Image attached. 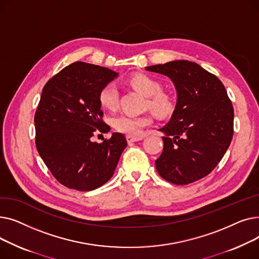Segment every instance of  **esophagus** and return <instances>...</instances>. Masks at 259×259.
I'll use <instances>...</instances> for the list:
<instances>
[{"label": "esophagus", "mask_w": 259, "mask_h": 259, "mask_svg": "<svg viewBox=\"0 0 259 259\" xmlns=\"http://www.w3.org/2000/svg\"><path fill=\"white\" fill-rule=\"evenodd\" d=\"M144 139L143 135H127V142L130 143H134V142H138V141H142Z\"/></svg>", "instance_id": "obj_1"}]
</instances>
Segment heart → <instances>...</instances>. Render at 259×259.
Segmentation results:
<instances>
[{
	"mask_svg": "<svg viewBox=\"0 0 259 259\" xmlns=\"http://www.w3.org/2000/svg\"><path fill=\"white\" fill-rule=\"evenodd\" d=\"M130 84L140 92L149 97L148 106L152 111L160 117L170 115L174 108L175 102L172 95L166 91H162L160 81L154 77L144 73L133 75L130 79ZM119 91L115 83H108L100 90L99 102L103 108L108 110H114L118 105ZM152 124V117L150 115H130L119 114L112 118L113 127L122 133L129 135H138L142 132L143 128Z\"/></svg>",
	"mask_w": 259,
	"mask_h": 259,
	"instance_id": "b5f03b06",
	"label": "heart"
}]
</instances>
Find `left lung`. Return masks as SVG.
Returning a JSON list of instances; mask_svg holds the SVG:
<instances>
[{
  "label": "left lung",
  "instance_id": "obj_1",
  "mask_svg": "<svg viewBox=\"0 0 259 259\" xmlns=\"http://www.w3.org/2000/svg\"><path fill=\"white\" fill-rule=\"evenodd\" d=\"M169 76L178 91L175 110L159 129L164 148L155 160L162 179L188 185L205 178L225 155L233 138L234 110L216 75L189 61L146 67Z\"/></svg>",
  "mask_w": 259,
  "mask_h": 259
}]
</instances>
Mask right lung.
Returning <instances> with one entry per match:
<instances>
[{"label":"right lung","mask_w":259,"mask_h":259,"mask_svg":"<svg viewBox=\"0 0 259 259\" xmlns=\"http://www.w3.org/2000/svg\"><path fill=\"white\" fill-rule=\"evenodd\" d=\"M116 76L108 68L75 62L43 88L34 114L35 145L54 179L67 188L91 191L103 186L127 146L125 135L117 132L101 144L92 141L97 132L110 130L99 93Z\"/></svg>","instance_id":"right-lung-1"}]
</instances>
